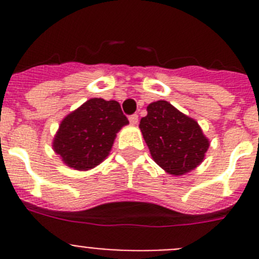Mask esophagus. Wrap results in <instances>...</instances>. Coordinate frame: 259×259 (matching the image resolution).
Returning <instances> with one entry per match:
<instances>
[{"label": "esophagus", "mask_w": 259, "mask_h": 259, "mask_svg": "<svg viewBox=\"0 0 259 259\" xmlns=\"http://www.w3.org/2000/svg\"><path fill=\"white\" fill-rule=\"evenodd\" d=\"M130 122H131V124L136 125L137 123H139V115H136V114H134V115L130 116Z\"/></svg>", "instance_id": "esophagus-1"}]
</instances>
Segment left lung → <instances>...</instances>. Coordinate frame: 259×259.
<instances>
[{
    "instance_id": "obj_1",
    "label": "left lung",
    "mask_w": 259,
    "mask_h": 259,
    "mask_svg": "<svg viewBox=\"0 0 259 259\" xmlns=\"http://www.w3.org/2000/svg\"><path fill=\"white\" fill-rule=\"evenodd\" d=\"M146 111L139 127L158 166L182 176L202 163L210 141L193 118L164 100L149 104Z\"/></svg>"
}]
</instances>
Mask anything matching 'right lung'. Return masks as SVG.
I'll return each mask as SVG.
<instances>
[{"instance_id": "add662e5", "label": "right lung", "mask_w": 259, "mask_h": 259, "mask_svg": "<svg viewBox=\"0 0 259 259\" xmlns=\"http://www.w3.org/2000/svg\"><path fill=\"white\" fill-rule=\"evenodd\" d=\"M128 123L116 101L91 98L62 119L53 150L66 166L88 171L106 159L116 134Z\"/></svg>"}]
</instances>
